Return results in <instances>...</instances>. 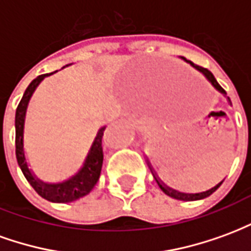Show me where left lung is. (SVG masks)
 Instances as JSON below:
<instances>
[{
    "mask_svg": "<svg viewBox=\"0 0 251 251\" xmlns=\"http://www.w3.org/2000/svg\"><path fill=\"white\" fill-rule=\"evenodd\" d=\"M181 59H183V60H185V62H187V63H189V64H191V66H192V67H195V68H196L198 71L201 72V74H203V75H204V76L207 77V80H208V82H210L211 84H212V86H214V87H215L216 90L219 91V93H222V94H223V95H226V91H225V90H223V88L221 87V84H219V83L216 82L215 76H214V75L211 74V71H208L207 68H203V67L195 66L194 63L189 62V60H187L185 57H181ZM227 99H228V102H230V98H227ZM147 161H148V160H147ZM148 165H149V168H151V171H152L153 177H154V180L157 181L158 187L161 188V191H163L164 194L168 195V196H171V198H174V199H177V200H184V201H192V200L204 199V198H207V196H210L211 194H214L216 189L221 187L222 183H223V180H222L221 183H219V184H216L215 187H214V188L208 189V191H205V192H200V194H183V192H179V191H176V189L169 188L168 185L164 184L161 180L157 179V176H156V174L153 172V169H152V167H151V164H149V161H148Z\"/></svg>",
    "mask_w": 251,
    "mask_h": 251,
    "instance_id": "8db88e82",
    "label": "left lung"
}]
</instances>
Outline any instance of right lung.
Here are the masks:
<instances>
[{
	"instance_id": "obj_1",
	"label": "right lung",
	"mask_w": 251,
	"mask_h": 251,
	"mask_svg": "<svg viewBox=\"0 0 251 251\" xmlns=\"http://www.w3.org/2000/svg\"><path fill=\"white\" fill-rule=\"evenodd\" d=\"M51 74H44L36 79H33L30 84L25 90L23 98L20 100L17 110H16V157L19 163L20 168L24 174L25 179L28 180L33 189L41 198H44L48 201L52 203H70L74 200H77L86 196L91 192V189L95 187L97 181L100 176V169L103 164V148H102V138L106 126L100 127L97 133V137L94 140L93 145L90 148L87 153V157L83 163V167L77 174L71 176L70 179L64 180L62 183H44L40 179H37L32 171L28 167L26 158H25L24 152V129H25V117H26V109L35 93L36 87L40 84V82Z\"/></svg>"
}]
</instances>
